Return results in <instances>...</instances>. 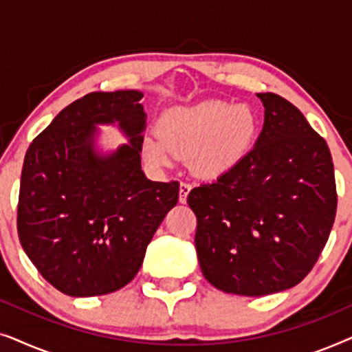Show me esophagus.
<instances>
[{
  "mask_svg": "<svg viewBox=\"0 0 352 352\" xmlns=\"http://www.w3.org/2000/svg\"><path fill=\"white\" fill-rule=\"evenodd\" d=\"M190 189H192V184H189V182H181V186H179V201L181 204H186L187 195H189Z\"/></svg>",
  "mask_w": 352,
  "mask_h": 352,
  "instance_id": "esophagus-1",
  "label": "esophagus"
}]
</instances>
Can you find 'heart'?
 <instances>
[{"instance_id": "heart-1", "label": "heart", "mask_w": 352, "mask_h": 352, "mask_svg": "<svg viewBox=\"0 0 352 352\" xmlns=\"http://www.w3.org/2000/svg\"><path fill=\"white\" fill-rule=\"evenodd\" d=\"M258 118L247 104L208 99L177 105L162 115L160 133H147L142 155L157 168L170 166L177 155H190L201 175L218 176L237 165L252 148Z\"/></svg>"}]
</instances>
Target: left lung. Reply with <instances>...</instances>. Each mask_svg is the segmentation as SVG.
<instances>
[{
  "mask_svg": "<svg viewBox=\"0 0 352 352\" xmlns=\"http://www.w3.org/2000/svg\"><path fill=\"white\" fill-rule=\"evenodd\" d=\"M258 98L264 124L254 147L218 181L187 197L205 278L243 296L300 283L319 259L336 213L325 139L287 99L274 93Z\"/></svg>",
  "mask_w": 352,
  "mask_h": 352,
  "instance_id": "left-lung-1",
  "label": "left lung"
}]
</instances>
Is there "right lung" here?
<instances>
[{
    "label": "right lung",
    "mask_w": 352,
    "mask_h": 352,
    "mask_svg": "<svg viewBox=\"0 0 352 352\" xmlns=\"http://www.w3.org/2000/svg\"><path fill=\"white\" fill-rule=\"evenodd\" d=\"M142 93H91L60 110L23 160L17 232L43 277L69 296H98L129 283L147 245L179 199V182L141 168L147 115ZM129 142L104 153L99 126Z\"/></svg>",
    "instance_id": "right-lung-1"
}]
</instances>
